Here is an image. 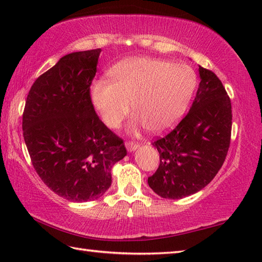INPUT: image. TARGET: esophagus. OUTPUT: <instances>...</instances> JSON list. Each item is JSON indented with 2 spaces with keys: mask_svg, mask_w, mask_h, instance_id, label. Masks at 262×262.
I'll list each match as a JSON object with an SVG mask.
<instances>
[{
  "mask_svg": "<svg viewBox=\"0 0 262 262\" xmlns=\"http://www.w3.org/2000/svg\"><path fill=\"white\" fill-rule=\"evenodd\" d=\"M140 146V143L138 142H132V141H129V142H127L126 143V147H127V149L129 152H132V151H135V149Z\"/></svg>",
  "mask_w": 262,
  "mask_h": 262,
  "instance_id": "esophagus-1",
  "label": "esophagus"
}]
</instances>
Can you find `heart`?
I'll use <instances>...</instances> for the list:
<instances>
[{"instance_id":"heart-1","label":"heart","mask_w":262,"mask_h":262,"mask_svg":"<svg viewBox=\"0 0 262 262\" xmlns=\"http://www.w3.org/2000/svg\"><path fill=\"white\" fill-rule=\"evenodd\" d=\"M109 80H98L91 88L94 107L109 127H119L129 114L134 124L154 133L173 127L185 114L197 85L191 68L169 60L133 57L116 64Z\"/></svg>"}]
</instances>
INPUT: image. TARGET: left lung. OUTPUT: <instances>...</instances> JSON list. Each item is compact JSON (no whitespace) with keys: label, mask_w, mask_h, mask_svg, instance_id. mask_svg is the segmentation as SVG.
<instances>
[{"label":"left lung","mask_w":262,"mask_h":262,"mask_svg":"<svg viewBox=\"0 0 262 262\" xmlns=\"http://www.w3.org/2000/svg\"><path fill=\"white\" fill-rule=\"evenodd\" d=\"M199 74L202 81L190 110L152 143L160 164L147 182L162 198L181 199L202 190L220 171L230 148L231 99L213 71L199 66Z\"/></svg>","instance_id":"8db88e82"}]
</instances>
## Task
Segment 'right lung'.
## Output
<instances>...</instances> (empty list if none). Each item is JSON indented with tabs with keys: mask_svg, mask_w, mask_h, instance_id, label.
<instances>
[{
	"mask_svg": "<svg viewBox=\"0 0 262 262\" xmlns=\"http://www.w3.org/2000/svg\"><path fill=\"white\" fill-rule=\"evenodd\" d=\"M101 49L65 55L33 83L22 115L31 163L45 185L71 202L98 199L111 168L127 154L122 138L99 118L90 86Z\"/></svg>",
	"mask_w": 262,
	"mask_h": 262,
	"instance_id": "1",
	"label": "right lung"
}]
</instances>
